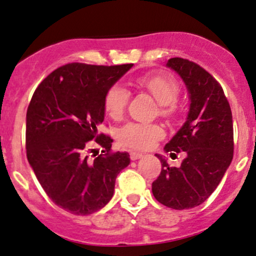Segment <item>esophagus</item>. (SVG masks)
Masks as SVG:
<instances>
[{"label": "esophagus", "mask_w": 256, "mask_h": 256, "mask_svg": "<svg viewBox=\"0 0 256 256\" xmlns=\"http://www.w3.org/2000/svg\"><path fill=\"white\" fill-rule=\"evenodd\" d=\"M129 156H130V160H139L140 157H142V154H140V152L132 151L130 154H129Z\"/></svg>", "instance_id": "esophagus-1"}]
</instances>
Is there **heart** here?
Segmentation results:
<instances>
[{"instance_id":"b5f03b06","label":"heart","mask_w":256,"mask_h":256,"mask_svg":"<svg viewBox=\"0 0 256 256\" xmlns=\"http://www.w3.org/2000/svg\"><path fill=\"white\" fill-rule=\"evenodd\" d=\"M139 88L150 93L160 102V114L166 117L175 116L178 111L176 99L179 84L166 74H142L136 78ZM129 92L120 83H114L106 92L104 99L105 111L111 118L120 120L124 114L129 102ZM164 132L158 124H142L130 122L123 126L117 133V140L122 146L134 150H146L163 136Z\"/></svg>"}]
</instances>
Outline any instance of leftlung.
Masks as SVG:
<instances>
[{"instance_id":"left-lung-1","label":"left lung","mask_w":256,"mask_h":256,"mask_svg":"<svg viewBox=\"0 0 256 256\" xmlns=\"http://www.w3.org/2000/svg\"><path fill=\"white\" fill-rule=\"evenodd\" d=\"M166 66L182 76L191 104L188 120L164 148L186 157L176 168L158 156L162 169L152 194L163 206L182 210L202 204L222 179L234 157V123L222 87L208 71L182 58L169 59Z\"/></svg>"}]
</instances>
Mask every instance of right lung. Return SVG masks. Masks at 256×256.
Listing matches in <instances>:
<instances>
[{
  "mask_svg": "<svg viewBox=\"0 0 256 256\" xmlns=\"http://www.w3.org/2000/svg\"><path fill=\"white\" fill-rule=\"evenodd\" d=\"M133 64L70 62L36 88L26 112V156L54 204L74 215H90L114 196L117 175L129 164L127 152L111 150L110 136L99 133L106 92ZM104 150L93 161L86 152Z\"/></svg>",
  "mask_w": 256,
  "mask_h": 256,
  "instance_id": "obj_1",
  "label": "right lung"
}]
</instances>
